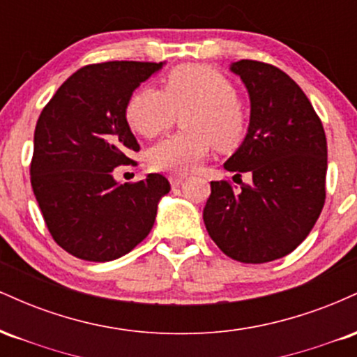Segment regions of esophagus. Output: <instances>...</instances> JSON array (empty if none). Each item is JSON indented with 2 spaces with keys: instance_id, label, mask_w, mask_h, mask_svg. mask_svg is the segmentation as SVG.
Here are the masks:
<instances>
[{
  "instance_id": "obj_1",
  "label": "esophagus",
  "mask_w": 357,
  "mask_h": 357,
  "mask_svg": "<svg viewBox=\"0 0 357 357\" xmlns=\"http://www.w3.org/2000/svg\"><path fill=\"white\" fill-rule=\"evenodd\" d=\"M184 181V176H169V183L173 188H178Z\"/></svg>"
}]
</instances>
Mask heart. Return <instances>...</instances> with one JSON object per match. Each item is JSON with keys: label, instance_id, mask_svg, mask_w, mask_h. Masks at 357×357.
Returning a JSON list of instances; mask_svg holds the SVG:
<instances>
[{"label": "heart", "instance_id": "heart-1", "mask_svg": "<svg viewBox=\"0 0 357 357\" xmlns=\"http://www.w3.org/2000/svg\"><path fill=\"white\" fill-rule=\"evenodd\" d=\"M236 89L223 73L208 65L188 63L165 77L162 90L141 87L126 105V121L139 136L153 139L169 129L176 114H184L183 129L153 146L149 166L162 173L195 169L213 147L231 149L243 141L247 114Z\"/></svg>", "mask_w": 357, "mask_h": 357}]
</instances>
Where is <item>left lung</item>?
<instances>
[{
  "mask_svg": "<svg viewBox=\"0 0 357 357\" xmlns=\"http://www.w3.org/2000/svg\"><path fill=\"white\" fill-rule=\"evenodd\" d=\"M250 97L247 136L225 169L250 173L236 190L211 181L203 220L225 255L265 264L289 255L307 238L326 202L327 141L302 89L273 65H230Z\"/></svg>",
  "mask_w": 357,
  "mask_h": 357,
  "instance_id": "1",
  "label": "left lung"
}]
</instances>
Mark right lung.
I'll list each match as a JSON object with an SVG mask.
<instances>
[{
	"label": "right lung",
	"instance_id": "obj_1",
	"mask_svg": "<svg viewBox=\"0 0 357 357\" xmlns=\"http://www.w3.org/2000/svg\"><path fill=\"white\" fill-rule=\"evenodd\" d=\"M165 61H105L82 67L45 105L35 127L30 174L53 240L89 261L126 255L149 235L158 203L171 190L162 174L119 184L139 144L126 105Z\"/></svg>",
	"mask_w": 357,
	"mask_h": 357
}]
</instances>
